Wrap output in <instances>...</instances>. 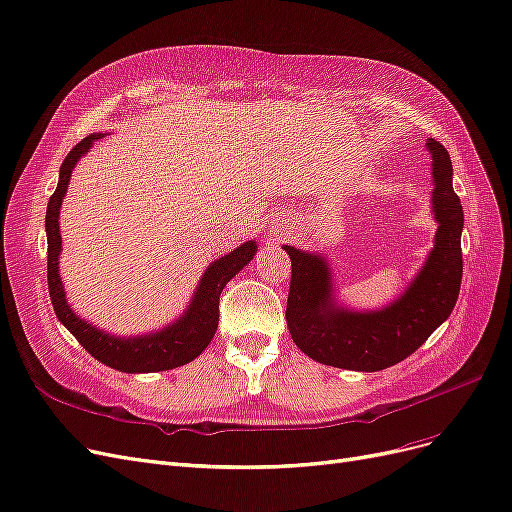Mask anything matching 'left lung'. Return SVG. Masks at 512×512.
Masks as SVG:
<instances>
[{
  "mask_svg": "<svg viewBox=\"0 0 512 512\" xmlns=\"http://www.w3.org/2000/svg\"><path fill=\"white\" fill-rule=\"evenodd\" d=\"M432 153L434 219L438 232L423 268L398 300L381 310L357 312L338 306L327 261L285 244L291 257L287 325L293 342L319 364L376 372L400 364L449 319L461 272L464 210L453 191L451 157L440 142H425Z\"/></svg>",
  "mask_w": 512,
  "mask_h": 512,
  "instance_id": "left-lung-1",
  "label": "left lung"
}]
</instances>
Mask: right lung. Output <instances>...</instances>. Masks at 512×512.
<instances>
[{
  "mask_svg": "<svg viewBox=\"0 0 512 512\" xmlns=\"http://www.w3.org/2000/svg\"><path fill=\"white\" fill-rule=\"evenodd\" d=\"M104 134H91L80 140L65 157L59 170V183L55 193L48 200L46 208V240H48V293L55 308L57 319L70 329V334L82 344V349L91 353L97 361L108 368L121 370L127 374L136 372H161L185 366L200 355L214 332L219 327V298L223 287L232 280L257 251V242L249 240L236 251L212 261L204 272L200 285H197L189 308L168 327L146 336L121 338L106 334L93 323L80 319L65 300L63 283L59 276V253H61V232H59V208L68 191L72 170L82 155L89 153L95 140Z\"/></svg>",
  "mask_w": 512,
  "mask_h": 512,
  "instance_id": "right-lung-1",
  "label": "right lung"
}]
</instances>
